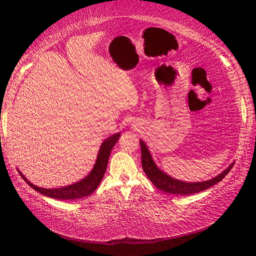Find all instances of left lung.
Instances as JSON below:
<instances>
[{"instance_id": "8db88e82", "label": "left lung", "mask_w": 256, "mask_h": 256, "mask_svg": "<svg viewBox=\"0 0 256 256\" xmlns=\"http://www.w3.org/2000/svg\"><path fill=\"white\" fill-rule=\"evenodd\" d=\"M141 145V152H142V168L147 177L150 178V180L156 186L159 190L164 191L166 193H171V194H180V196H188L193 194V193H198L203 190H206L210 188L212 186L218 184L221 182L224 177L228 175V173L230 171V168H233L234 164H232L226 170L210 180L202 182H184L174 180V178L170 177L166 173L156 166L154 162L152 159L150 154L148 152L145 143L140 140Z\"/></svg>"}]
</instances>
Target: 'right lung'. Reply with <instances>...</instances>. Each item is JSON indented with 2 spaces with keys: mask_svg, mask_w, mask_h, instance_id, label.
I'll return each mask as SVG.
<instances>
[{
  "mask_svg": "<svg viewBox=\"0 0 256 256\" xmlns=\"http://www.w3.org/2000/svg\"><path fill=\"white\" fill-rule=\"evenodd\" d=\"M120 134H115L112 136L108 138L102 144V147L99 150V154L97 157V161L95 164L92 171L82 180L81 182H78L76 184H74L72 186H67L64 188H58V189H44L40 188L35 184H30L26 178L22 175L21 172L19 174L22 176L23 180H24L28 186H30L35 191L42 193L44 196H47L52 198L56 200H74V198H85L94 192L97 187L99 186L100 182L102 180V177L106 173L108 161H109L110 152L113 148L115 143L118 142Z\"/></svg>",
  "mask_w": 256,
  "mask_h": 256,
  "instance_id": "right-lung-1",
  "label": "right lung"
}]
</instances>
